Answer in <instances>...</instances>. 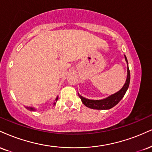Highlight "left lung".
<instances>
[{
    "mask_svg": "<svg viewBox=\"0 0 152 152\" xmlns=\"http://www.w3.org/2000/svg\"><path fill=\"white\" fill-rule=\"evenodd\" d=\"M125 58L126 61H127V66H128V61H127V57H126L125 55ZM129 81H130V73H129V67H127V76L125 85L116 94H113L112 96H109L108 98L103 100H89L87 99V98H83V97L80 96L78 94V96L81 98L82 103L86 107H89V108L95 110H108L112 108L115 105H116L121 100L122 98H123L126 91H127L129 87Z\"/></svg>",
    "mask_w": 152,
    "mask_h": 152,
    "instance_id": "1",
    "label": "left lung"
}]
</instances>
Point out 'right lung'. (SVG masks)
Masks as SVG:
<instances>
[{
  "label": "right lung",
  "mask_w": 152,
  "mask_h": 152,
  "mask_svg": "<svg viewBox=\"0 0 152 152\" xmlns=\"http://www.w3.org/2000/svg\"><path fill=\"white\" fill-rule=\"evenodd\" d=\"M58 100V97H57V98H56V100ZM54 104H55V103H54ZM27 107V109H29V110H36V109H34V108H33V107Z\"/></svg>",
  "instance_id": "add662e5"
}]
</instances>
